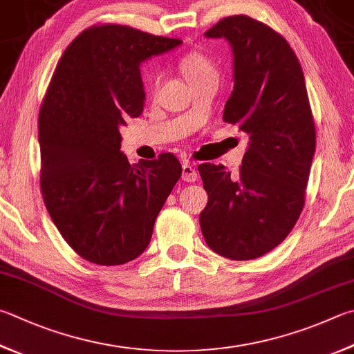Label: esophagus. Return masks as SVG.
I'll list each match as a JSON object with an SVG mask.
<instances>
[{
  "instance_id": "34e87169",
  "label": "esophagus",
  "mask_w": 354,
  "mask_h": 354,
  "mask_svg": "<svg viewBox=\"0 0 354 354\" xmlns=\"http://www.w3.org/2000/svg\"><path fill=\"white\" fill-rule=\"evenodd\" d=\"M196 178H198V171L195 167L192 164H184L183 165V181L194 183V181H196Z\"/></svg>"
}]
</instances>
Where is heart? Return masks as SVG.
Here are the masks:
<instances>
[{"mask_svg": "<svg viewBox=\"0 0 354 354\" xmlns=\"http://www.w3.org/2000/svg\"><path fill=\"white\" fill-rule=\"evenodd\" d=\"M181 69L187 77L189 82H198L203 79H209V77H216L218 79V71L207 55L198 50H192V53L185 54L181 60ZM160 80V73L156 71L155 74L150 77V91H155L158 88V83Z\"/></svg>", "mask_w": 354, "mask_h": 354, "instance_id": "heart-1", "label": "heart"}]
</instances>
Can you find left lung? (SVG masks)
<instances>
[{"label":"left lung","mask_w":354,"mask_h":354,"mask_svg":"<svg viewBox=\"0 0 354 354\" xmlns=\"http://www.w3.org/2000/svg\"><path fill=\"white\" fill-rule=\"evenodd\" d=\"M204 35L232 48L234 91L223 119L249 142L239 175L198 165L209 195L199 226L214 252L259 259L286 239L305 204L316 128L304 71L285 38L250 17L223 18Z\"/></svg>","instance_id":"1"}]
</instances>
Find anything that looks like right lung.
Returning <instances> with one entry per match:
<instances>
[{
	"label": "right lung",
	"mask_w": 354,
	"mask_h": 354,
	"mask_svg": "<svg viewBox=\"0 0 354 354\" xmlns=\"http://www.w3.org/2000/svg\"><path fill=\"white\" fill-rule=\"evenodd\" d=\"M181 43L130 26H91L50 79L38 115L43 201L65 241L95 265H124L144 252L183 173L171 153L131 165L119 131L144 111L140 63Z\"/></svg>",
	"instance_id": "obj_1"
}]
</instances>
